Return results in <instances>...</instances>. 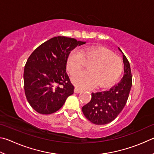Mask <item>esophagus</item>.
<instances>
[{"mask_svg":"<svg viewBox=\"0 0 154 154\" xmlns=\"http://www.w3.org/2000/svg\"><path fill=\"white\" fill-rule=\"evenodd\" d=\"M81 91H82V90L80 89V88H78V87H75V88H74V93H79L81 92Z\"/></svg>","mask_w":154,"mask_h":154,"instance_id":"obj_1","label":"esophagus"}]
</instances>
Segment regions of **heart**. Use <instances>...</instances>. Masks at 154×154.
<instances>
[{
  "label": "heart",
  "mask_w": 154,
  "mask_h": 154,
  "mask_svg": "<svg viewBox=\"0 0 154 154\" xmlns=\"http://www.w3.org/2000/svg\"><path fill=\"white\" fill-rule=\"evenodd\" d=\"M83 60L90 61L86 71L79 72L72 77L73 84L80 88H88L97 85L106 87L119 79L123 71L120 57L103 47H88L81 51H72L67 60V69L74 74L82 68Z\"/></svg>",
  "instance_id": "1"
}]
</instances>
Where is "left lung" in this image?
<instances>
[{
  "instance_id": "8db88e82",
  "label": "left lung",
  "mask_w": 154,
  "mask_h": 154,
  "mask_svg": "<svg viewBox=\"0 0 154 154\" xmlns=\"http://www.w3.org/2000/svg\"><path fill=\"white\" fill-rule=\"evenodd\" d=\"M125 65L122 80L109 90L92 93L89 103L82 107L85 117L95 125H103L111 122L122 112L128 100L132 87V74L130 63L122 51Z\"/></svg>"
}]
</instances>
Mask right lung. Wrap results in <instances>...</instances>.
Masks as SVG:
<instances>
[{
    "label": "right lung",
    "mask_w": 154,
    "mask_h": 154,
    "mask_svg": "<svg viewBox=\"0 0 154 154\" xmlns=\"http://www.w3.org/2000/svg\"><path fill=\"white\" fill-rule=\"evenodd\" d=\"M85 43L65 36L53 37L29 57L24 67V91L35 111L53 114L74 93V87L66 72L67 60L73 49Z\"/></svg>",
    "instance_id": "obj_1"
}]
</instances>
